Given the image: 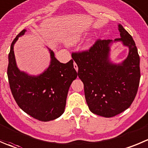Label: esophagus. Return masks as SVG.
Returning <instances> with one entry per match:
<instances>
[{
  "label": "esophagus",
  "instance_id": "esophagus-1",
  "mask_svg": "<svg viewBox=\"0 0 148 148\" xmlns=\"http://www.w3.org/2000/svg\"><path fill=\"white\" fill-rule=\"evenodd\" d=\"M73 65H74V68L75 69V70H76V71H78V65H77V64L75 62H74V64H73Z\"/></svg>",
  "mask_w": 148,
  "mask_h": 148
}]
</instances>
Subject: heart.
<instances>
[{"label":"heart","instance_id":"b5f03b06","mask_svg":"<svg viewBox=\"0 0 148 148\" xmlns=\"http://www.w3.org/2000/svg\"><path fill=\"white\" fill-rule=\"evenodd\" d=\"M79 39H80L79 36H73L68 39L67 42H68L69 44H73V43H76Z\"/></svg>","mask_w":148,"mask_h":148}]
</instances>
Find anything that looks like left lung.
Returning <instances> with one entry per match:
<instances>
[{"mask_svg": "<svg viewBox=\"0 0 148 148\" xmlns=\"http://www.w3.org/2000/svg\"><path fill=\"white\" fill-rule=\"evenodd\" d=\"M120 38L129 48L127 58L120 64L109 61L112 40L97 39L88 50L72 53L84 85L88 108L93 113L113 117L129 108L137 93L140 80V56L132 36L121 25Z\"/></svg>", "mask_w": 148, "mask_h": 148, "instance_id": "1", "label": "left lung"}]
</instances>
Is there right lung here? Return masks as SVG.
Listing matches in <instances>:
<instances>
[{"mask_svg":"<svg viewBox=\"0 0 148 148\" xmlns=\"http://www.w3.org/2000/svg\"><path fill=\"white\" fill-rule=\"evenodd\" d=\"M25 31H21L11 45L7 69L10 88L16 104L24 112L40 121L54 120L64 112L69 88L77 78L73 60L61 63L49 50L51 64L41 75L30 76L19 71L15 61L14 44Z\"/></svg>","mask_w":148,"mask_h":148,"instance_id":"right-lung-1","label":"right lung"}]
</instances>
